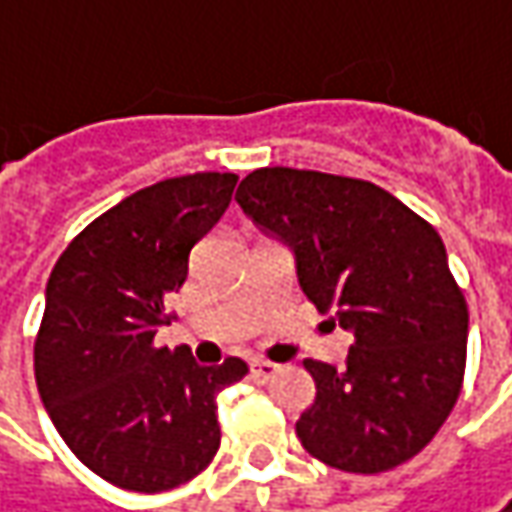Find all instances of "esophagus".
I'll return each mask as SVG.
<instances>
[{
  "label": "esophagus",
  "instance_id": "1",
  "mask_svg": "<svg viewBox=\"0 0 512 512\" xmlns=\"http://www.w3.org/2000/svg\"><path fill=\"white\" fill-rule=\"evenodd\" d=\"M249 369H252V378H255L257 384H266V381H272L275 375H278V364H272V361H263V358H255L252 364H249Z\"/></svg>",
  "mask_w": 512,
  "mask_h": 512
}]
</instances>
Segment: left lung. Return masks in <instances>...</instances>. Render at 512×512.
<instances>
[{
    "label": "left lung",
    "instance_id": "8db88e82",
    "mask_svg": "<svg viewBox=\"0 0 512 512\" xmlns=\"http://www.w3.org/2000/svg\"><path fill=\"white\" fill-rule=\"evenodd\" d=\"M292 249L303 295L355 335L346 367L306 358L315 404L295 424L309 456L384 473L418 456L456 407L467 303L433 226L367 180L257 168L237 197Z\"/></svg>",
    "mask_w": 512,
    "mask_h": 512
}]
</instances>
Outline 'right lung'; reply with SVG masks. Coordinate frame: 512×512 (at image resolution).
<instances>
[{
  "label": "right lung",
  "mask_w": 512,
  "mask_h": 512,
  "mask_svg": "<svg viewBox=\"0 0 512 512\" xmlns=\"http://www.w3.org/2000/svg\"><path fill=\"white\" fill-rule=\"evenodd\" d=\"M234 186L237 174L200 171L134 191L48 278L34 344L42 404L71 453L123 490L160 493L206 470L220 447L217 392L249 372L240 358L200 367L189 346H154Z\"/></svg>",
  "instance_id": "1"
}]
</instances>
